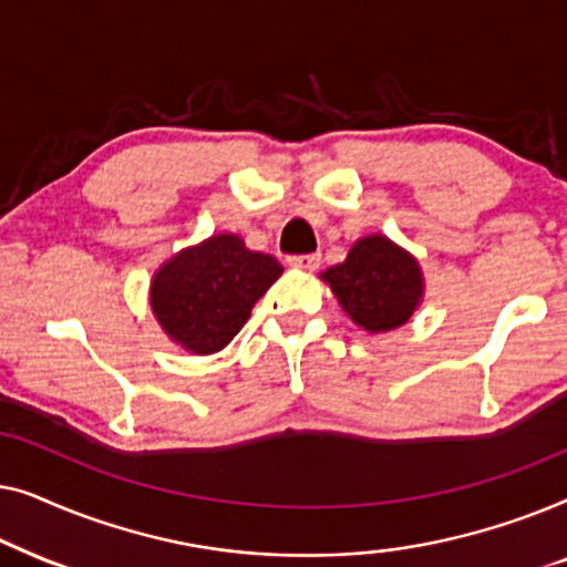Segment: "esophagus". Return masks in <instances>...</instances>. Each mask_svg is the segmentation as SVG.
Returning a JSON list of instances; mask_svg holds the SVG:
<instances>
[{"label": "esophagus", "instance_id": "obj_1", "mask_svg": "<svg viewBox=\"0 0 567 567\" xmlns=\"http://www.w3.org/2000/svg\"><path fill=\"white\" fill-rule=\"evenodd\" d=\"M320 255L312 252V255H291L289 258V266L291 268H299V270H315L317 266H320Z\"/></svg>", "mask_w": 567, "mask_h": 567}]
</instances>
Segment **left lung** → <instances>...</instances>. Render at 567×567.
Returning <instances> with one entry per match:
<instances>
[{"label": "left lung", "mask_w": 567, "mask_h": 567, "mask_svg": "<svg viewBox=\"0 0 567 567\" xmlns=\"http://www.w3.org/2000/svg\"><path fill=\"white\" fill-rule=\"evenodd\" d=\"M320 278L330 286L343 312L367 332H390L421 307L425 278L421 262L386 235L355 239L346 260Z\"/></svg>", "instance_id": "8db88e82"}]
</instances>
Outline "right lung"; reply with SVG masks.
<instances>
[{"label":"right lung","instance_id":"add662e5","mask_svg":"<svg viewBox=\"0 0 567 567\" xmlns=\"http://www.w3.org/2000/svg\"><path fill=\"white\" fill-rule=\"evenodd\" d=\"M284 274L274 255L250 250L243 237L212 235L154 270L150 307L175 346L212 355L231 343L250 309Z\"/></svg>","mask_w":567,"mask_h":567}]
</instances>
